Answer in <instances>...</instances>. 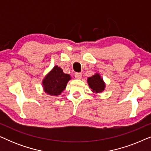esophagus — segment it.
Returning <instances> with one entry per match:
<instances>
[{
	"label": "esophagus",
	"instance_id": "34e87169",
	"mask_svg": "<svg viewBox=\"0 0 151 151\" xmlns=\"http://www.w3.org/2000/svg\"><path fill=\"white\" fill-rule=\"evenodd\" d=\"M75 78H76V79H81L82 78V74L80 73H75Z\"/></svg>",
	"mask_w": 151,
	"mask_h": 151
}]
</instances>
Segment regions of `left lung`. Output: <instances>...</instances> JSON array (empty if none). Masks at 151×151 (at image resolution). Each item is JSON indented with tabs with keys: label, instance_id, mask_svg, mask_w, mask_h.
I'll return each instance as SVG.
<instances>
[{
	"label": "left lung",
	"instance_id": "8db88e82",
	"mask_svg": "<svg viewBox=\"0 0 151 151\" xmlns=\"http://www.w3.org/2000/svg\"><path fill=\"white\" fill-rule=\"evenodd\" d=\"M87 82L93 93H102L105 88V83L99 73H96L91 77L88 78Z\"/></svg>",
	"mask_w": 151,
	"mask_h": 151
}]
</instances>
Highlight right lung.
Instances as JSON below:
<instances>
[{
    "mask_svg": "<svg viewBox=\"0 0 151 151\" xmlns=\"http://www.w3.org/2000/svg\"><path fill=\"white\" fill-rule=\"evenodd\" d=\"M70 80V75L64 73L60 67L55 66L43 79V89L50 96H59L65 90Z\"/></svg>",
    "mask_w": 151,
    "mask_h": 151,
    "instance_id": "right-lung-1",
    "label": "right lung"
}]
</instances>
